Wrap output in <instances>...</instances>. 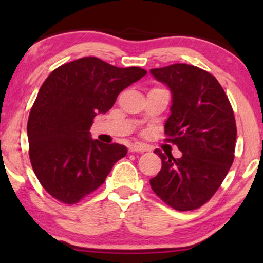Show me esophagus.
Segmentation results:
<instances>
[{"mask_svg": "<svg viewBox=\"0 0 263 263\" xmlns=\"http://www.w3.org/2000/svg\"><path fill=\"white\" fill-rule=\"evenodd\" d=\"M147 147L143 146V145H140V143H135V145H132L129 147V152H140V153H143L146 152Z\"/></svg>", "mask_w": 263, "mask_h": 263, "instance_id": "obj_1", "label": "esophagus"}]
</instances>
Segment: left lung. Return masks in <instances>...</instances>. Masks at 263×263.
<instances>
[{
  "label": "left lung",
  "instance_id": "1",
  "mask_svg": "<svg viewBox=\"0 0 263 263\" xmlns=\"http://www.w3.org/2000/svg\"><path fill=\"white\" fill-rule=\"evenodd\" d=\"M171 92L165 135L181 158L161 153V170L151 179L153 192L177 211L207 202L224 181L235 158L237 128L224 89L208 71L185 63L151 69Z\"/></svg>",
  "mask_w": 263,
  "mask_h": 263
}]
</instances>
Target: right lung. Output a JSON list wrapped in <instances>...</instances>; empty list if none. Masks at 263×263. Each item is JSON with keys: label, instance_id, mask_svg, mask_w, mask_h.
Segmentation results:
<instances>
[{"label": "right lung", "instance_id": "add662e5", "mask_svg": "<svg viewBox=\"0 0 263 263\" xmlns=\"http://www.w3.org/2000/svg\"><path fill=\"white\" fill-rule=\"evenodd\" d=\"M147 74L84 57L52 71L39 89L27 122L30 160L46 192L63 203H77L103 184L123 145L93 140V118L106 114L117 96Z\"/></svg>", "mask_w": 263, "mask_h": 263}]
</instances>
